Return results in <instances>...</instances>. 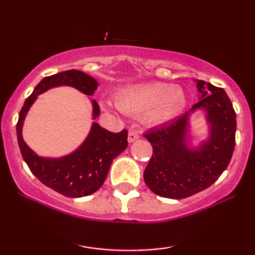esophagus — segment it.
Here are the masks:
<instances>
[{
  "mask_svg": "<svg viewBox=\"0 0 255 255\" xmlns=\"http://www.w3.org/2000/svg\"><path fill=\"white\" fill-rule=\"evenodd\" d=\"M138 138H139V134H138L137 131H130V132H128V142H133V141L137 140Z\"/></svg>",
  "mask_w": 255,
  "mask_h": 255,
  "instance_id": "obj_1",
  "label": "esophagus"
}]
</instances>
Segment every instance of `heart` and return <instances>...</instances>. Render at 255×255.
Segmentation results:
<instances>
[{
	"mask_svg": "<svg viewBox=\"0 0 255 255\" xmlns=\"http://www.w3.org/2000/svg\"><path fill=\"white\" fill-rule=\"evenodd\" d=\"M118 109L128 115H141L148 127H159L175 120L186 108L187 99L183 89L161 82L135 83L118 90L115 95ZM110 110L109 102H102Z\"/></svg>",
	"mask_w": 255,
	"mask_h": 255,
	"instance_id": "1",
	"label": "heart"
}]
</instances>
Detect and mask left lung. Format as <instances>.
<instances>
[{"instance_id": "1", "label": "left lung", "mask_w": 255, "mask_h": 255, "mask_svg": "<svg viewBox=\"0 0 255 255\" xmlns=\"http://www.w3.org/2000/svg\"><path fill=\"white\" fill-rule=\"evenodd\" d=\"M195 82L200 101L176 121L144 134L153 147L144 180L159 196L180 200L207 189L232 158L237 122L231 101L224 89L202 80ZM197 110L205 111L209 134L191 146L190 116Z\"/></svg>"}]
</instances>
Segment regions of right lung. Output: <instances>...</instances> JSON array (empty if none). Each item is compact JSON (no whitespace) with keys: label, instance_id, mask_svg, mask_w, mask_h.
<instances>
[{"label":"right lung","instance_id":"right-lung-1","mask_svg":"<svg viewBox=\"0 0 255 255\" xmlns=\"http://www.w3.org/2000/svg\"><path fill=\"white\" fill-rule=\"evenodd\" d=\"M60 86L72 87L87 96H92L99 82L93 76L78 69L44 78L27 97L20 110L16 127L17 140L24 161L41 183L67 197L88 196L102 187L113 160L128 147V131L113 133L93 122L88 135L75 151L60 158L38 155L23 139L24 120L38 95ZM90 102L93 106V120H96L100 116V107L94 100H90Z\"/></svg>","mask_w":255,"mask_h":255}]
</instances>
